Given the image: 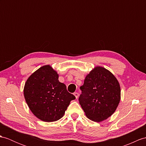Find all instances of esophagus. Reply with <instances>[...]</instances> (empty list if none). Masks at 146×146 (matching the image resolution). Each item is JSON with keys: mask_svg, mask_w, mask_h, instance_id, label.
Masks as SVG:
<instances>
[{"mask_svg": "<svg viewBox=\"0 0 146 146\" xmlns=\"http://www.w3.org/2000/svg\"><path fill=\"white\" fill-rule=\"evenodd\" d=\"M74 95H75V97L76 98H78V97H79V93H77V92H75V93L74 94Z\"/></svg>", "mask_w": 146, "mask_h": 146, "instance_id": "esophagus-1", "label": "esophagus"}]
</instances>
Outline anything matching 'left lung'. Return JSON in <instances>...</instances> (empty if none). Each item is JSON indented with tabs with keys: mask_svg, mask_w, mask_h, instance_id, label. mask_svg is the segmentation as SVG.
I'll return each mask as SVG.
<instances>
[{
	"mask_svg": "<svg viewBox=\"0 0 146 146\" xmlns=\"http://www.w3.org/2000/svg\"><path fill=\"white\" fill-rule=\"evenodd\" d=\"M80 89L79 104L88 118L95 122L114 113L120 101L121 90L116 77L102 67H97L85 77Z\"/></svg>",
	"mask_w": 146,
	"mask_h": 146,
	"instance_id": "8db88e82",
	"label": "left lung"
}]
</instances>
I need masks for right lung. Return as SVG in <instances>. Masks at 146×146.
Instances as JSON below:
<instances>
[{"label": "right lung", "instance_id": "right-lung-1", "mask_svg": "<svg viewBox=\"0 0 146 146\" xmlns=\"http://www.w3.org/2000/svg\"><path fill=\"white\" fill-rule=\"evenodd\" d=\"M52 67L44 66L32 74L24 87V97L31 112L45 122L61 119L75 96L67 92Z\"/></svg>", "mask_w": 146, "mask_h": 146}]
</instances>
